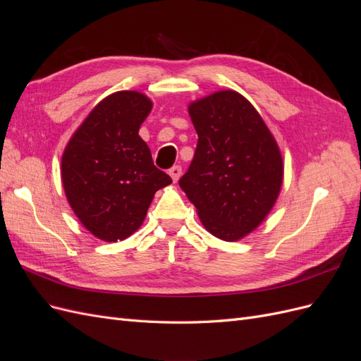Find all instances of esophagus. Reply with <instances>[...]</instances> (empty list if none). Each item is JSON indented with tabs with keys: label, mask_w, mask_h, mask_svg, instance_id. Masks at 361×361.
I'll list each match as a JSON object with an SVG mask.
<instances>
[{
	"label": "esophagus",
	"mask_w": 361,
	"mask_h": 361,
	"mask_svg": "<svg viewBox=\"0 0 361 361\" xmlns=\"http://www.w3.org/2000/svg\"><path fill=\"white\" fill-rule=\"evenodd\" d=\"M169 174H170L171 180H173L174 183H176V182L179 180V178H180V174H182V169H180L179 166H174V167H171V169H170Z\"/></svg>",
	"instance_id": "34e87169"
}]
</instances>
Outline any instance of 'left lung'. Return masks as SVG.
I'll return each instance as SVG.
<instances>
[{
  "instance_id": "1",
  "label": "left lung",
  "mask_w": 361,
  "mask_h": 361,
  "mask_svg": "<svg viewBox=\"0 0 361 361\" xmlns=\"http://www.w3.org/2000/svg\"><path fill=\"white\" fill-rule=\"evenodd\" d=\"M188 114L199 141L179 185L207 232L239 241L279 199L285 174L280 147L256 108L235 90L190 102Z\"/></svg>"
}]
</instances>
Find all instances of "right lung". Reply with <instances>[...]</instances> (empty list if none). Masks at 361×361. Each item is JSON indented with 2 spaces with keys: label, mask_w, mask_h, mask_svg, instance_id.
I'll return each instance as SVG.
<instances>
[{
  "label": "right lung",
  "mask_w": 361,
  "mask_h": 361,
  "mask_svg": "<svg viewBox=\"0 0 361 361\" xmlns=\"http://www.w3.org/2000/svg\"><path fill=\"white\" fill-rule=\"evenodd\" d=\"M152 106L141 92L108 94L64 147V194L76 218L101 241H123L137 232L155 192L171 183L138 135Z\"/></svg>",
  "instance_id": "obj_1"
}]
</instances>
